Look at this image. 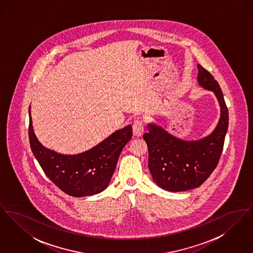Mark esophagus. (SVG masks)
I'll use <instances>...</instances> for the list:
<instances>
[{"mask_svg":"<svg viewBox=\"0 0 253 253\" xmlns=\"http://www.w3.org/2000/svg\"><path fill=\"white\" fill-rule=\"evenodd\" d=\"M132 132L135 136H141L144 132V124L141 121H135L132 125Z\"/></svg>","mask_w":253,"mask_h":253,"instance_id":"34e87169","label":"esophagus"}]
</instances>
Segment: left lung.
Instances as JSON below:
<instances>
[{"mask_svg": "<svg viewBox=\"0 0 253 253\" xmlns=\"http://www.w3.org/2000/svg\"><path fill=\"white\" fill-rule=\"evenodd\" d=\"M198 84L213 92L220 106L215 129L199 140H184L156 123L147 125L143 134L148 150V167L157 186L168 192H184L201 186L221 157L229 126V112L214 78L197 64Z\"/></svg>", "mask_w": 253, "mask_h": 253, "instance_id": "left-lung-1", "label": "left lung"}]
</instances>
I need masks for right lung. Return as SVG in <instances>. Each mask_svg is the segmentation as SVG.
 Here are the masks:
<instances>
[{
	"mask_svg": "<svg viewBox=\"0 0 253 253\" xmlns=\"http://www.w3.org/2000/svg\"><path fill=\"white\" fill-rule=\"evenodd\" d=\"M132 134V126L127 125L86 152L62 155L39 141L29 107V141L32 153L49 179L62 192L74 197L94 195L108 187L121 151L130 141Z\"/></svg>",
	"mask_w": 253,
	"mask_h": 253,
	"instance_id": "1",
	"label": "right lung"
}]
</instances>
